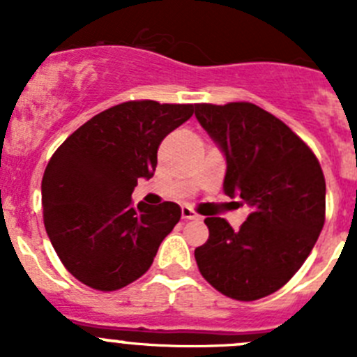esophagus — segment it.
Wrapping results in <instances>:
<instances>
[{"instance_id":"34e87169","label":"esophagus","mask_w":357,"mask_h":357,"mask_svg":"<svg viewBox=\"0 0 357 357\" xmlns=\"http://www.w3.org/2000/svg\"><path fill=\"white\" fill-rule=\"evenodd\" d=\"M181 213H182V218H184V220H200V216H198V214L195 213L191 207H182Z\"/></svg>"}]
</instances>
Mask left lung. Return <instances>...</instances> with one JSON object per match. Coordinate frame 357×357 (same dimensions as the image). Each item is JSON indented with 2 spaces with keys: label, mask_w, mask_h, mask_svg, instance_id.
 Segmentation results:
<instances>
[{
  "label": "left lung",
  "mask_w": 357,
  "mask_h": 357,
  "mask_svg": "<svg viewBox=\"0 0 357 357\" xmlns=\"http://www.w3.org/2000/svg\"><path fill=\"white\" fill-rule=\"evenodd\" d=\"M195 116L227 157L225 195L252 207L234 230L206 218L209 238L195 250L202 277L222 295L250 302L298 272L326 222V176L313 150L250 102L197 103Z\"/></svg>",
  "instance_id": "left-lung-1"
}]
</instances>
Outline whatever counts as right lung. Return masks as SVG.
I'll use <instances>...</instances> for the list:
<instances>
[{
    "label": "right lung",
    "instance_id": "add662e5",
    "mask_svg": "<svg viewBox=\"0 0 357 357\" xmlns=\"http://www.w3.org/2000/svg\"><path fill=\"white\" fill-rule=\"evenodd\" d=\"M193 112V103L132 100L91 118L55 150L43 176L44 227L82 284L116 291L148 272L181 207H134L132 191L155 172L164 137Z\"/></svg>",
    "mask_w": 357,
    "mask_h": 357
}]
</instances>
